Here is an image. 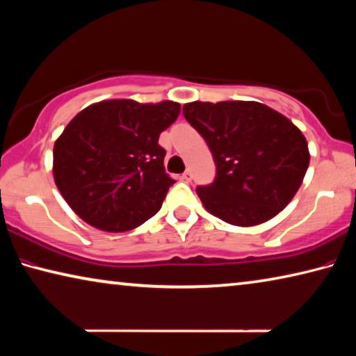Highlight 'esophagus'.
Wrapping results in <instances>:
<instances>
[{
    "mask_svg": "<svg viewBox=\"0 0 356 356\" xmlns=\"http://www.w3.org/2000/svg\"><path fill=\"white\" fill-rule=\"evenodd\" d=\"M182 180H185V182H191V171H185L182 174Z\"/></svg>",
    "mask_w": 356,
    "mask_h": 356,
    "instance_id": "1",
    "label": "esophagus"
}]
</instances>
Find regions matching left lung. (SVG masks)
Instances as JSON below:
<instances>
[{
	"label": "left lung",
	"mask_w": 356,
	"mask_h": 356,
	"mask_svg": "<svg viewBox=\"0 0 356 356\" xmlns=\"http://www.w3.org/2000/svg\"><path fill=\"white\" fill-rule=\"evenodd\" d=\"M182 112L216 161L213 182L196 188L212 216L253 227L293 200L310 156L306 138L289 118L255 101H195Z\"/></svg>",
	"instance_id": "obj_1"
}]
</instances>
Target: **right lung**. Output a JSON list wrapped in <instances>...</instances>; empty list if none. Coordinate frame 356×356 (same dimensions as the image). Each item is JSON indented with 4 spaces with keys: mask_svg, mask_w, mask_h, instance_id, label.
Segmentation results:
<instances>
[{
    "mask_svg": "<svg viewBox=\"0 0 356 356\" xmlns=\"http://www.w3.org/2000/svg\"><path fill=\"white\" fill-rule=\"evenodd\" d=\"M180 104L101 101L72 118L54 147V179L83 222L109 233L143 225L176 182L165 172L160 133Z\"/></svg>",
    "mask_w": 356,
    "mask_h": 356,
    "instance_id": "obj_1",
    "label": "right lung"
}]
</instances>
